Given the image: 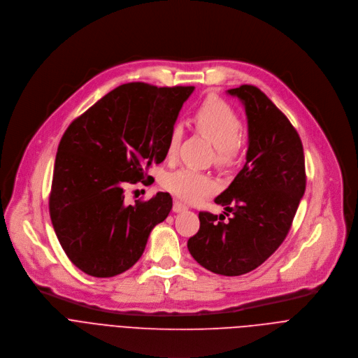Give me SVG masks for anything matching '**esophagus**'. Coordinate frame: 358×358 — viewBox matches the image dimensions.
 I'll return each mask as SVG.
<instances>
[{"label":"esophagus","mask_w":358,"mask_h":358,"mask_svg":"<svg viewBox=\"0 0 358 358\" xmlns=\"http://www.w3.org/2000/svg\"><path fill=\"white\" fill-rule=\"evenodd\" d=\"M185 210H187V206H186L185 203L179 201V200H175V203H173V211H175V213H180V211H185Z\"/></svg>","instance_id":"obj_1"}]
</instances>
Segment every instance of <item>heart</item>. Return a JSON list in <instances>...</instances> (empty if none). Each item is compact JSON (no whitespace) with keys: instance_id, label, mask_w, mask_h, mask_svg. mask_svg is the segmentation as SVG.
I'll use <instances>...</instances> for the list:
<instances>
[{"instance_id":"obj_1","label":"heart","mask_w":358,"mask_h":358,"mask_svg":"<svg viewBox=\"0 0 358 358\" xmlns=\"http://www.w3.org/2000/svg\"><path fill=\"white\" fill-rule=\"evenodd\" d=\"M196 132L204 135L214 145V162L222 168L233 166L243 154L244 135L237 111L224 100L208 96L193 113ZM183 139V125L171 127L166 144V158L175 159ZM164 187L186 201H199L216 190L217 185L211 176L190 168H179L164 179Z\"/></svg>"}]
</instances>
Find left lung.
I'll return each instance as SVG.
<instances>
[{
    "label": "left lung",
    "instance_id": "obj_1",
    "mask_svg": "<svg viewBox=\"0 0 358 358\" xmlns=\"http://www.w3.org/2000/svg\"><path fill=\"white\" fill-rule=\"evenodd\" d=\"M229 93L245 107L247 162L214 200L224 206V214L199 213L200 227L187 248L206 269L237 276L259 266L287 238L306 189V171L298 131L265 93L251 85Z\"/></svg>",
    "mask_w": 358,
    "mask_h": 358
}]
</instances>
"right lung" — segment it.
<instances>
[{"label": "right lung", "mask_w": 358, "mask_h": 358, "mask_svg": "<svg viewBox=\"0 0 358 358\" xmlns=\"http://www.w3.org/2000/svg\"><path fill=\"white\" fill-rule=\"evenodd\" d=\"M194 90L121 85L71 121L56 154L49 214L67 258L80 271L110 278L129 269L151 230L172 208L169 193L124 201L128 185L151 182L166 158L171 127Z\"/></svg>", "instance_id": "add662e5"}]
</instances>
